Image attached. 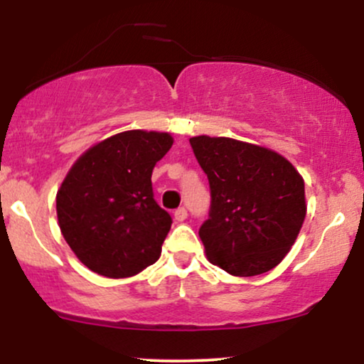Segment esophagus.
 <instances>
[{
  "instance_id": "1",
  "label": "esophagus",
  "mask_w": 364,
  "mask_h": 364,
  "mask_svg": "<svg viewBox=\"0 0 364 364\" xmlns=\"http://www.w3.org/2000/svg\"><path fill=\"white\" fill-rule=\"evenodd\" d=\"M188 217V212H186V208L185 207H179L176 212H174V219L178 220V223H183V220H185Z\"/></svg>"
}]
</instances>
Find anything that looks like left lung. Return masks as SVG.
<instances>
[{"instance_id": "8db88e82", "label": "left lung", "mask_w": 364, "mask_h": 364, "mask_svg": "<svg viewBox=\"0 0 364 364\" xmlns=\"http://www.w3.org/2000/svg\"><path fill=\"white\" fill-rule=\"evenodd\" d=\"M190 145L210 185V210L198 235L208 262L236 277L269 272L299 235L304 181L274 150L225 136Z\"/></svg>"}]
</instances>
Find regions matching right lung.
<instances>
[{"label": "right lung", "instance_id": "add662e5", "mask_svg": "<svg viewBox=\"0 0 364 364\" xmlns=\"http://www.w3.org/2000/svg\"><path fill=\"white\" fill-rule=\"evenodd\" d=\"M171 145L169 133L129 129L87 150L66 174L58 223L92 272L132 277L159 260L173 219L154 200L150 178Z\"/></svg>", "mask_w": 364, "mask_h": 364}]
</instances>
